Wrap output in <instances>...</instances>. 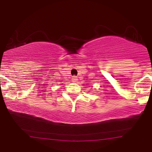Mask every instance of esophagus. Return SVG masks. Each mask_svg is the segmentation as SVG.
Masks as SVG:
<instances>
[{
	"mask_svg": "<svg viewBox=\"0 0 152 152\" xmlns=\"http://www.w3.org/2000/svg\"><path fill=\"white\" fill-rule=\"evenodd\" d=\"M78 80V78L76 77V76H73V78H72V81H76Z\"/></svg>",
	"mask_w": 152,
	"mask_h": 152,
	"instance_id": "obj_1",
	"label": "esophagus"
}]
</instances>
